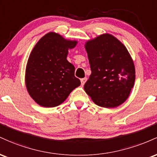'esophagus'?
Instances as JSON below:
<instances>
[{
	"label": "esophagus",
	"mask_w": 157,
	"mask_h": 157,
	"mask_svg": "<svg viewBox=\"0 0 157 157\" xmlns=\"http://www.w3.org/2000/svg\"><path fill=\"white\" fill-rule=\"evenodd\" d=\"M86 80H87V78H86V77L81 79V85H82V86H84V84L86 83Z\"/></svg>",
	"instance_id": "1"
}]
</instances>
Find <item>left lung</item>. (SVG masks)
<instances>
[{
  "label": "left lung",
  "mask_w": 157,
  "mask_h": 157,
  "mask_svg": "<svg viewBox=\"0 0 157 157\" xmlns=\"http://www.w3.org/2000/svg\"><path fill=\"white\" fill-rule=\"evenodd\" d=\"M91 74L84 90L95 104L115 108L130 95L135 82L132 57L121 41L109 33L86 41Z\"/></svg>",
  "instance_id": "1"
}]
</instances>
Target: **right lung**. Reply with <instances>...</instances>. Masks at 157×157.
I'll return each mask as SVG.
<instances>
[{
	"label": "right lung",
	"instance_id": "obj_1",
	"mask_svg": "<svg viewBox=\"0 0 157 157\" xmlns=\"http://www.w3.org/2000/svg\"><path fill=\"white\" fill-rule=\"evenodd\" d=\"M77 44V40L50 32L34 46L27 61L25 83L29 94L39 105H60L80 86V80L75 77V66L67 60L68 49Z\"/></svg>",
	"mask_w": 157,
	"mask_h": 157
}]
</instances>
